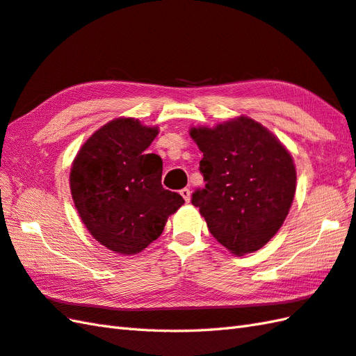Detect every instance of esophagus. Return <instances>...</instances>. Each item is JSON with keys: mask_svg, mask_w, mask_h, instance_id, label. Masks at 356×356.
I'll use <instances>...</instances> for the list:
<instances>
[{"mask_svg": "<svg viewBox=\"0 0 356 356\" xmlns=\"http://www.w3.org/2000/svg\"><path fill=\"white\" fill-rule=\"evenodd\" d=\"M180 195L185 198V202L188 203L189 200H191V191H189L188 188H184V189H180Z\"/></svg>", "mask_w": 356, "mask_h": 356, "instance_id": "1", "label": "esophagus"}]
</instances>
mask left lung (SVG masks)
Masks as SVG:
<instances>
[{
    "label": "left lung",
    "mask_w": 356,
    "mask_h": 356,
    "mask_svg": "<svg viewBox=\"0 0 356 356\" xmlns=\"http://www.w3.org/2000/svg\"><path fill=\"white\" fill-rule=\"evenodd\" d=\"M206 185L193 194L209 232L234 254L259 250L276 235L296 193L290 152L262 124L238 117L191 127Z\"/></svg>",
    "instance_id": "left-lung-1"
}]
</instances>
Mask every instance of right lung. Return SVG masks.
Instances as JSON below:
<instances>
[{"mask_svg": "<svg viewBox=\"0 0 356 356\" xmlns=\"http://www.w3.org/2000/svg\"><path fill=\"white\" fill-rule=\"evenodd\" d=\"M158 134L135 118H117L98 129L72 162L70 186L79 216L115 253L143 252L185 203L162 186V159L147 153Z\"/></svg>", "mask_w": 356, "mask_h": 356, "instance_id": "obj_1", "label": "right lung"}]
</instances>
